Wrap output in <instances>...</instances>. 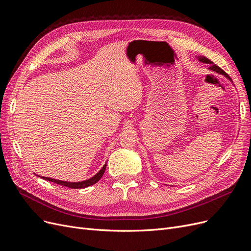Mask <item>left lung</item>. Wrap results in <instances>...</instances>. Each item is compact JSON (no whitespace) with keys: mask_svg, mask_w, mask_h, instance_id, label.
I'll return each mask as SVG.
<instances>
[{"mask_svg":"<svg viewBox=\"0 0 251 251\" xmlns=\"http://www.w3.org/2000/svg\"><path fill=\"white\" fill-rule=\"evenodd\" d=\"M198 59L200 60L201 63H205V64H210V66H209V70H211V71H214V72H217V73H219V74H222V75H224L225 77H227L228 79H230L229 77H228V75H227L221 68L220 67H218L217 65H215L214 63L212 62H210V60L208 59V58H206L205 56H198Z\"/></svg>","mask_w":251,"mask_h":251,"instance_id":"left-lung-1","label":"left lung"}]
</instances>
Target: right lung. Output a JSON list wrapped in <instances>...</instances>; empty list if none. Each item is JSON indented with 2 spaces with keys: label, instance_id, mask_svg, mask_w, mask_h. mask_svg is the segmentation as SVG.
<instances>
[{
  "label": "right lung",
  "instance_id": "add662e5",
  "mask_svg": "<svg viewBox=\"0 0 251 251\" xmlns=\"http://www.w3.org/2000/svg\"><path fill=\"white\" fill-rule=\"evenodd\" d=\"M105 168H107V163H105L102 169L98 172L95 176H93L92 178H90L88 180H85V181H80V182H68V181H60V180H56V179H52V178H48V177H42L43 179L47 180V181H51V182H54V183L56 184H59V185H64L66 187H69V188H85V187H88L90 185H93L95 184L97 181H100V178L102 177V175L105 171ZM37 176V175H36ZM40 177V176H39Z\"/></svg>",
  "mask_w": 251,
  "mask_h": 251
}]
</instances>
